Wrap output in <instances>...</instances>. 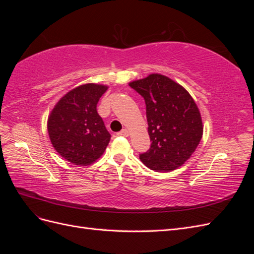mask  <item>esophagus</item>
<instances>
[{"label": "esophagus", "instance_id": "34e87169", "mask_svg": "<svg viewBox=\"0 0 254 254\" xmlns=\"http://www.w3.org/2000/svg\"><path fill=\"white\" fill-rule=\"evenodd\" d=\"M118 135H122V136H128L129 135V131L127 129H123V130H121L120 132H118L117 133Z\"/></svg>", "mask_w": 254, "mask_h": 254}]
</instances>
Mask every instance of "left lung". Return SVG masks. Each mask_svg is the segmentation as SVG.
<instances>
[{
    "label": "left lung",
    "instance_id": "8db88e82",
    "mask_svg": "<svg viewBox=\"0 0 254 254\" xmlns=\"http://www.w3.org/2000/svg\"><path fill=\"white\" fill-rule=\"evenodd\" d=\"M145 101L150 148L140 153L152 171L171 172L195 151L203 132L200 112L189 92L164 75L129 83Z\"/></svg>",
    "mask_w": 254,
    "mask_h": 254
}]
</instances>
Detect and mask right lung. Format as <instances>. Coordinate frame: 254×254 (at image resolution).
<instances>
[{"label": "right lung", "instance_id": "obj_1", "mask_svg": "<svg viewBox=\"0 0 254 254\" xmlns=\"http://www.w3.org/2000/svg\"><path fill=\"white\" fill-rule=\"evenodd\" d=\"M107 89L103 84H82L66 93L51 112L48 121L51 142L68 162L93 163L109 144L111 134L96 110Z\"/></svg>", "mask_w": 254, "mask_h": 254}]
</instances>
